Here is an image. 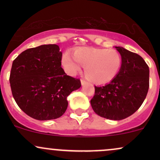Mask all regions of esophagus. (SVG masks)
Listing matches in <instances>:
<instances>
[{"instance_id": "esophagus-1", "label": "esophagus", "mask_w": 160, "mask_h": 160, "mask_svg": "<svg viewBox=\"0 0 160 160\" xmlns=\"http://www.w3.org/2000/svg\"><path fill=\"white\" fill-rule=\"evenodd\" d=\"M87 83V81H86L85 80H83V79H81V84L82 86L85 85V84Z\"/></svg>"}]
</instances>
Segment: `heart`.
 I'll use <instances>...</instances> for the list:
<instances>
[{
    "label": "heart",
    "instance_id": "b5f03b06",
    "mask_svg": "<svg viewBox=\"0 0 160 160\" xmlns=\"http://www.w3.org/2000/svg\"><path fill=\"white\" fill-rule=\"evenodd\" d=\"M122 57L117 51L109 49L80 48L74 53V57L66 52L62 57L65 71L74 75L80 71L81 64L85 66V73L92 81L103 84L111 82L122 66Z\"/></svg>",
    "mask_w": 160,
    "mask_h": 160
}]
</instances>
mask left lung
Here are the masks:
<instances>
[{
  "label": "left lung",
  "mask_w": 160,
  "mask_h": 160,
  "mask_svg": "<svg viewBox=\"0 0 160 160\" xmlns=\"http://www.w3.org/2000/svg\"><path fill=\"white\" fill-rule=\"evenodd\" d=\"M122 57L117 77L108 84L95 86L91 99L93 111L100 117L121 120L133 114L144 102L149 89V67L143 58L121 47Z\"/></svg>",
  "instance_id": "left-lung-1"
}]
</instances>
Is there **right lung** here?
<instances>
[{"mask_svg": "<svg viewBox=\"0 0 160 160\" xmlns=\"http://www.w3.org/2000/svg\"><path fill=\"white\" fill-rule=\"evenodd\" d=\"M59 50L56 44L41 45L26 49L12 62V96L20 109L35 120H54L63 115L68 96L81 86L80 79L64 71Z\"/></svg>", "mask_w": 160, "mask_h": 160, "instance_id": "right-lung-1", "label": "right lung"}]
</instances>
